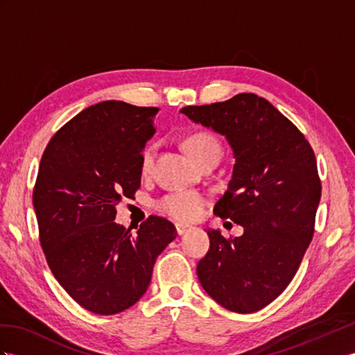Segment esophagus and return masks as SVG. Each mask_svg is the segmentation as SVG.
<instances>
[{"instance_id":"34e87169","label":"esophagus","mask_w":355,"mask_h":355,"mask_svg":"<svg viewBox=\"0 0 355 355\" xmlns=\"http://www.w3.org/2000/svg\"><path fill=\"white\" fill-rule=\"evenodd\" d=\"M175 228H177V232L181 235V234H184L186 231H189L190 228H192V226L187 225V223H177Z\"/></svg>"}]
</instances>
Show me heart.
Segmentation results:
<instances>
[{
	"instance_id": "1",
	"label": "heart",
	"mask_w": 355,
	"mask_h": 355,
	"mask_svg": "<svg viewBox=\"0 0 355 355\" xmlns=\"http://www.w3.org/2000/svg\"><path fill=\"white\" fill-rule=\"evenodd\" d=\"M186 148L190 156L198 162L205 154L211 151H220V145L211 135L195 133L186 142ZM154 159V148L148 147L142 154V172H148ZM205 199L196 192H180L168 195L159 201L160 211L166 213L178 220H195L202 211Z\"/></svg>"
}]
</instances>
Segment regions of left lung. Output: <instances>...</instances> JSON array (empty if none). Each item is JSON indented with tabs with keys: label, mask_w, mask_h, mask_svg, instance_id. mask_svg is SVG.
Here are the masks:
<instances>
[{
	"label": "left lung",
	"mask_w": 355,
	"mask_h": 355,
	"mask_svg": "<svg viewBox=\"0 0 355 355\" xmlns=\"http://www.w3.org/2000/svg\"><path fill=\"white\" fill-rule=\"evenodd\" d=\"M180 112L228 141L235 163L214 214L244 228L231 240L207 231L210 249L198 262V279L228 311L257 312L284 293L313 237L321 199L313 150L285 115L252 93Z\"/></svg>",
	"instance_id": "left-lung-1"
}]
</instances>
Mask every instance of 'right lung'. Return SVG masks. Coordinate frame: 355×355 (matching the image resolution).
<instances>
[{"label": "right lung", "instance_id": "right-lung-1", "mask_svg": "<svg viewBox=\"0 0 355 355\" xmlns=\"http://www.w3.org/2000/svg\"><path fill=\"white\" fill-rule=\"evenodd\" d=\"M157 107L120 100L88 106L44 150L33 205L53 277L87 311L120 313L147 291L153 267L177 230L150 216L136 235L114 222L141 186L142 151Z\"/></svg>", "mask_w": 355, "mask_h": 355}]
</instances>
